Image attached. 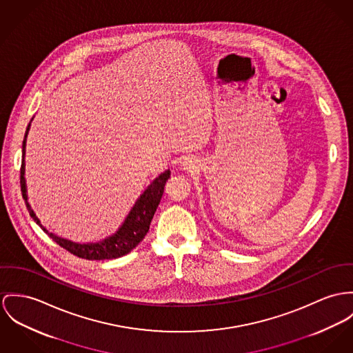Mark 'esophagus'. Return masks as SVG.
Masks as SVG:
<instances>
[{
  "instance_id": "obj_1",
  "label": "esophagus",
  "mask_w": 353,
  "mask_h": 353,
  "mask_svg": "<svg viewBox=\"0 0 353 353\" xmlns=\"http://www.w3.org/2000/svg\"><path fill=\"white\" fill-rule=\"evenodd\" d=\"M183 168L185 169V170H192V169H194V163L192 161V160H185L184 163H183Z\"/></svg>"
}]
</instances>
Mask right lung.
<instances>
[{"label": "right lung", "instance_id": "add662e5", "mask_svg": "<svg viewBox=\"0 0 353 353\" xmlns=\"http://www.w3.org/2000/svg\"><path fill=\"white\" fill-rule=\"evenodd\" d=\"M29 126H30V123L28 125L26 138L23 141V161H21V172H20L21 173L20 184H21V193L26 200L29 215L41 227V230L60 247L65 248L67 251H70L71 254H74L79 258L88 259V261L115 259V258L129 254L133 248H136L138 243L143 241L146 232L149 231L152 219L154 216V212L161 201L166 181L170 179V170L168 169L161 173L138 197L134 207L132 208V211L125 219L123 224L117 230L115 234H112L111 236H108L106 239L99 241L97 243H75V242H71L68 239L54 235L52 232H50L46 227H43L39 217L34 215L33 210L30 208V205L28 203L27 184H26V177H24V174H26L24 156H26V145H27L26 142H27Z\"/></svg>", "mask_w": 353, "mask_h": 353}]
</instances>
